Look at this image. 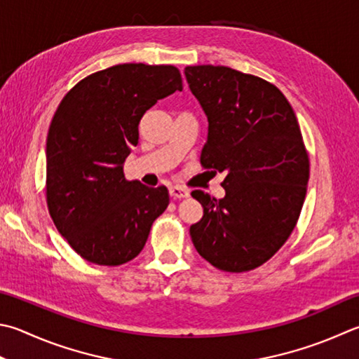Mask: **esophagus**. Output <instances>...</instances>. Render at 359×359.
Returning a JSON list of instances; mask_svg holds the SVG:
<instances>
[{"mask_svg": "<svg viewBox=\"0 0 359 359\" xmlns=\"http://www.w3.org/2000/svg\"><path fill=\"white\" fill-rule=\"evenodd\" d=\"M168 192H170V197L173 200H181V198H187L189 197V192L184 191V189H181L178 186H172L168 189Z\"/></svg>", "mask_w": 359, "mask_h": 359, "instance_id": "1", "label": "esophagus"}]
</instances>
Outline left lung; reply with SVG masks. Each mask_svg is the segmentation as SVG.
I'll use <instances>...</instances> for the list:
<instances>
[{
    "label": "left lung",
    "instance_id": "8db88e82",
    "mask_svg": "<svg viewBox=\"0 0 359 359\" xmlns=\"http://www.w3.org/2000/svg\"><path fill=\"white\" fill-rule=\"evenodd\" d=\"M189 89L208 118L200 162L225 173V197H192L203 217L195 248L225 272H247L278 252L305 201L309 159L292 106L273 84L223 65L186 67Z\"/></svg>",
    "mask_w": 359,
    "mask_h": 359
}]
</instances>
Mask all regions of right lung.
Listing matches in <instances>:
<instances>
[{
  "instance_id": "right-lung-1",
  "label": "right lung",
  "mask_w": 359,
  "mask_h": 359,
  "mask_svg": "<svg viewBox=\"0 0 359 359\" xmlns=\"http://www.w3.org/2000/svg\"><path fill=\"white\" fill-rule=\"evenodd\" d=\"M182 90L173 65L120 64L84 78L60 101L46 137V203L60 236L86 261L136 258L168 206L167 187L126 181L139 121Z\"/></svg>"
}]
</instances>
